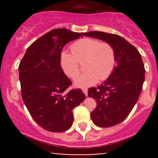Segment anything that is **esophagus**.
Here are the masks:
<instances>
[{
  "mask_svg": "<svg viewBox=\"0 0 158 158\" xmlns=\"http://www.w3.org/2000/svg\"><path fill=\"white\" fill-rule=\"evenodd\" d=\"M82 92L85 94V96L88 95V89H87V88H82Z\"/></svg>",
  "mask_w": 158,
  "mask_h": 158,
  "instance_id": "1",
  "label": "esophagus"
}]
</instances>
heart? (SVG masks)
<instances>
[{
	"mask_svg": "<svg viewBox=\"0 0 158 158\" xmlns=\"http://www.w3.org/2000/svg\"><path fill=\"white\" fill-rule=\"evenodd\" d=\"M72 54L61 53V65L64 73L74 79L79 73V62L85 61V72L74 80L78 88L95 85L98 80H105L111 74L116 64L115 50L111 44L99 40L85 38L76 41L70 47Z\"/></svg>",
	"mask_w": 158,
	"mask_h": 158,
	"instance_id": "b5f03b06",
	"label": "heart"
}]
</instances>
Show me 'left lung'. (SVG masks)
Returning a JSON list of instances; mask_svg holds the SVG:
<instances>
[{
    "label": "left lung",
    "instance_id": "left-lung-1",
    "mask_svg": "<svg viewBox=\"0 0 158 158\" xmlns=\"http://www.w3.org/2000/svg\"><path fill=\"white\" fill-rule=\"evenodd\" d=\"M82 35L109 43L114 48L116 65L102 84L88 89L97 107L90 113L96 126L111 127L123 122L138 100L145 80V68L137 48L116 34L91 31Z\"/></svg>",
    "mask_w": 158,
    "mask_h": 158
}]
</instances>
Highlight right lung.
I'll use <instances>...</instances> for the list:
<instances>
[{
  "instance_id": "right-lung-1",
  "label": "right lung",
  "mask_w": 158,
  "mask_h": 158,
  "mask_svg": "<svg viewBox=\"0 0 158 158\" xmlns=\"http://www.w3.org/2000/svg\"><path fill=\"white\" fill-rule=\"evenodd\" d=\"M81 36L64 28L52 30L34 41L20 62L23 101L36 123L47 131L68 130L73 122L72 110L85 98L81 89L66 91L71 81L60 61L64 45Z\"/></svg>"
}]
</instances>
